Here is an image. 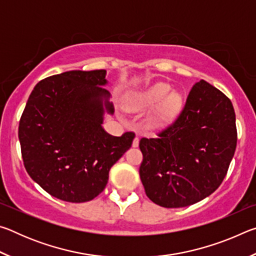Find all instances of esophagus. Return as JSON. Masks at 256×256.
Listing matches in <instances>:
<instances>
[{
    "mask_svg": "<svg viewBox=\"0 0 256 256\" xmlns=\"http://www.w3.org/2000/svg\"><path fill=\"white\" fill-rule=\"evenodd\" d=\"M132 146H134V148H136V146H138V136L134 138V140H133V142H132Z\"/></svg>",
    "mask_w": 256,
    "mask_h": 256,
    "instance_id": "obj_1",
    "label": "esophagus"
}]
</instances>
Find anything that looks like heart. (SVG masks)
Masks as SVG:
<instances>
[{"instance_id":"1","label":"heart","mask_w":256,"mask_h":256,"mask_svg":"<svg viewBox=\"0 0 256 256\" xmlns=\"http://www.w3.org/2000/svg\"><path fill=\"white\" fill-rule=\"evenodd\" d=\"M170 86L167 84H156L151 86L149 89L142 92H138L128 98L126 108L128 110L138 112L156 107L152 116H151V125L154 128H162L170 124L178 114L182 105H183V97L177 92H170Z\"/></svg>"}]
</instances>
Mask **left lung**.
Instances as JSON below:
<instances>
[{"label":"left lung","instance_id":"left-lung-1","mask_svg":"<svg viewBox=\"0 0 256 256\" xmlns=\"http://www.w3.org/2000/svg\"><path fill=\"white\" fill-rule=\"evenodd\" d=\"M236 144L230 99L206 81L196 82L174 122L140 140L138 172L146 196L164 208L203 200L222 183Z\"/></svg>","mask_w":256,"mask_h":256}]
</instances>
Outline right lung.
<instances>
[{"instance_id":"obj_1","label":"right lung","mask_w":256,"mask_h":256,"mask_svg":"<svg viewBox=\"0 0 256 256\" xmlns=\"http://www.w3.org/2000/svg\"><path fill=\"white\" fill-rule=\"evenodd\" d=\"M106 70L68 71L34 86L19 122V141L29 176L52 196L81 203L106 188L108 172L136 134L112 136L102 128L108 112Z\"/></svg>"}]
</instances>
